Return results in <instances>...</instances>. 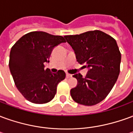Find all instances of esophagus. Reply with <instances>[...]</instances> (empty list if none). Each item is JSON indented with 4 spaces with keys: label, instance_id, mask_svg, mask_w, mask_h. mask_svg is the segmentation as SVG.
<instances>
[{
    "label": "esophagus",
    "instance_id": "1",
    "mask_svg": "<svg viewBox=\"0 0 133 133\" xmlns=\"http://www.w3.org/2000/svg\"><path fill=\"white\" fill-rule=\"evenodd\" d=\"M72 76V75H70V74H69V73H66V78H71Z\"/></svg>",
    "mask_w": 133,
    "mask_h": 133
}]
</instances>
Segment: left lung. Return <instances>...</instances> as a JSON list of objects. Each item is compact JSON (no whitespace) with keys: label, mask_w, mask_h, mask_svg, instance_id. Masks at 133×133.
<instances>
[{"label":"left lung","mask_w":133,"mask_h":133,"mask_svg":"<svg viewBox=\"0 0 133 133\" xmlns=\"http://www.w3.org/2000/svg\"><path fill=\"white\" fill-rule=\"evenodd\" d=\"M64 37L77 61L89 69L85 78L81 73L72 75L78 85L70 90V95L78 104L96 105L107 97L120 73L121 54L116 41L98 30Z\"/></svg>","instance_id":"left-lung-1"}]
</instances>
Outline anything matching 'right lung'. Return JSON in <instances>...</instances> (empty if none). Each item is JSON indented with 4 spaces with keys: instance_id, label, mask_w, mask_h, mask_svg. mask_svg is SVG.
<instances>
[{
    "instance_id": "1",
    "label": "right lung",
    "mask_w": 133,
    "mask_h": 133,
    "mask_svg": "<svg viewBox=\"0 0 133 133\" xmlns=\"http://www.w3.org/2000/svg\"><path fill=\"white\" fill-rule=\"evenodd\" d=\"M62 43L65 40L61 35L33 31L22 36L12 47L10 73L19 92L31 103L43 104L52 100L58 84L65 78L63 70L52 73L48 68L44 69L52 49Z\"/></svg>"
}]
</instances>
